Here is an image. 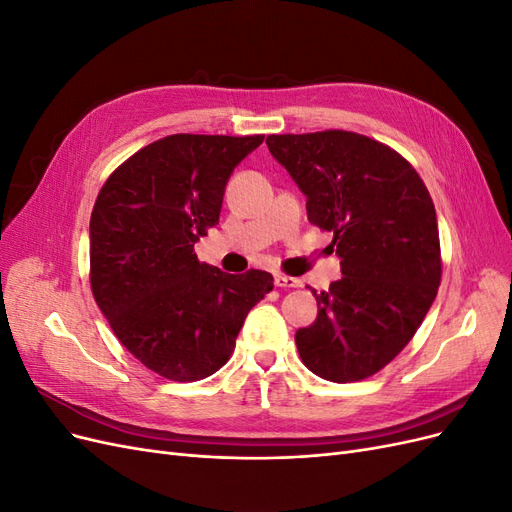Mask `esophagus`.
Instances as JSON below:
<instances>
[{"label": "esophagus", "instance_id": "obj_1", "mask_svg": "<svg viewBox=\"0 0 512 512\" xmlns=\"http://www.w3.org/2000/svg\"><path fill=\"white\" fill-rule=\"evenodd\" d=\"M275 286L277 288H299L301 282L297 280V277H288V275H282V273H275Z\"/></svg>", "mask_w": 512, "mask_h": 512}]
</instances>
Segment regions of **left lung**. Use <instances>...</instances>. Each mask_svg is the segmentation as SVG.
Instances as JSON below:
<instances>
[{"label": "left lung", "mask_w": 512, "mask_h": 512, "mask_svg": "<svg viewBox=\"0 0 512 512\" xmlns=\"http://www.w3.org/2000/svg\"><path fill=\"white\" fill-rule=\"evenodd\" d=\"M267 147L342 258V277L312 290L316 322L294 335L301 361L324 380H365L408 346L438 294L433 200L404 156L363 134H271Z\"/></svg>", "instance_id": "8db88e82"}]
</instances>
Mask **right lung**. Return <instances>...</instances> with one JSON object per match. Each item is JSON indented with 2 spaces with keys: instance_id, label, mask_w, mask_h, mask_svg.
I'll use <instances>...</instances> for the list:
<instances>
[{
  "instance_id": "1",
  "label": "right lung",
  "mask_w": 512,
  "mask_h": 512,
  "mask_svg": "<svg viewBox=\"0 0 512 512\" xmlns=\"http://www.w3.org/2000/svg\"><path fill=\"white\" fill-rule=\"evenodd\" d=\"M262 134H170L102 185L89 222V284L119 342L173 382L215 374L273 275H230L194 243L220 222L224 188Z\"/></svg>"
}]
</instances>
